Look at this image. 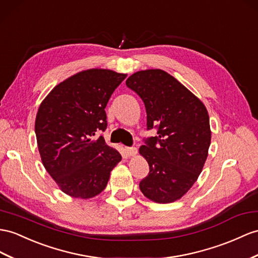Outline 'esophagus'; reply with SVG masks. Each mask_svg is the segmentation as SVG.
Returning a JSON list of instances; mask_svg holds the SVG:
<instances>
[{"label":"esophagus","mask_w":258,"mask_h":258,"mask_svg":"<svg viewBox=\"0 0 258 258\" xmlns=\"http://www.w3.org/2000/svg\"><path fill=\"white\" fill-rule=\"evenodd\" d=\"M125 151H126V154L130 157H133L137 154V149L135 147H126V148H125Z\"/></svg>","instance_id":"34e87169"}]
</instances>
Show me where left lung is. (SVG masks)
Listing matches in <instances>:
<instances>
[{
  "label": "left lung",
  "instance_id": "1",
  "mask_svg": "<svg viewBox=\"0 0 258 258\" xmlns=\"http://www.w3.org/2000/svg\"><path fill=\"white\" fill-rule=\"evenodd\" d=\"M126 86L145 103L147 128H158V135L140 148L149 164V174L140 188L155 203H173L193 186L207 159L208 111L201 99L162 70L136 72L126 79Z\"/></svg>",
  "mask_w": 258,
  "mask_h": 258
}]
</instances>
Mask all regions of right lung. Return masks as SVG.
<instances>
[{"label": "right lung", "instance_id": "1", "mask_svg": "<svg viewBox=\"0 0 258 258\" xmlns=\"http://www.w3.org/2000/svg\"><path fill=\"white\" fill-rule=\"evenodd\" d=\"M126 74L90 69L56 85L38 109L35 132L41 161L63 193L88 200L100 194L120 153L97 133L107 128L104 108Z\"/></svg>", "mask_w": 258, "mask_h": 258}]
</instances>
